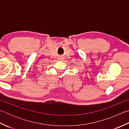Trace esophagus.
Returning <instances> with one entry per match:
<instances>
[{"instance_id":"obj_1","label":"esophagus","mask_w":129,"mask_h":129,"mask_svg":"<svg viewBox=\"0 0 129 129\" xmlns=\"http://www.w3.org/2000/svg\"><path fill=\"white\" fill-rule=\"evenodd\" d=\"M59 59H63V58H60Z\"/></svg>"}]
</instances>
